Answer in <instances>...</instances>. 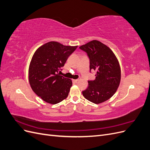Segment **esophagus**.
<instances>
[{"label":"esophagus","instance_id":"esophagus-1","mask_svg":"<svg viewBox=\"0 0 150 150\" xmlns=\"http://www.w3.org/2000/svg\"><path fill=\"white\" fill-rule=\"evenodd\" d=\"M79 79H80V78H78V79H74V80H73L74 82H76V83H77L78 82V81H79Z\"/></svg>","mask_w":150,"mask_h":150}]
</instances>
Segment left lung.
<instances>
[{
    "mask_svg": "<svg viewBox=\"0 0 150 150\" xmlns=\"http://www.w3.org/2000/svg\"><path fill=\"white\" fill-rule=\"evenodd\" d=\"M89 60L90 72L96 71V78L88 81V87L83 96L94 104H99L111 98L116 93L121 80V69L115 54L106 45L96 40L79 47Z\"/></svg>",
    "mask_w": 150,
    "mask_h": 150,
    "instance_id": "obj_1",
    "label": "left lung"
}]
</instances>
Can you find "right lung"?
<instances>
[{"label":"right lung","instance_id":"1","mask_svg":"<svg viewBox=\"0 0 150 150\" xmlns=\"http://www.w3.org/2000/svg\"><path fill=\"white\" fill-rule=\"evenodd\" d=\"M77 47L52 41L42 45L34 54L29 69V83L44 101L55 104L67 97L72 81L60 76L59 71Z\"/></svg>","mask_w":150,"mask_h":150}]
</instances>
